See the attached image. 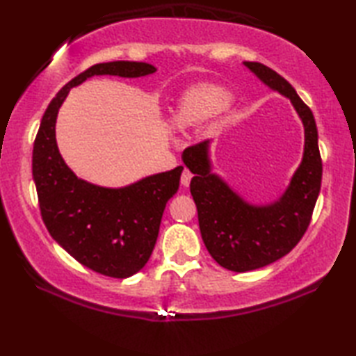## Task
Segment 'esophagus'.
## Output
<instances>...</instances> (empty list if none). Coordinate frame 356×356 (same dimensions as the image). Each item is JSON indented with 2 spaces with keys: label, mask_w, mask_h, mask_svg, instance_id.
Segmentation results:
<instances>
[{
  "label": "esophagus",
  "mask_w": 356,
  "mask_h": 356,
  "mask_svg": "<svg viewBox=\"0 0 356 356\" xmlns=\"http://www.w3.org/2000/svg\"><path fill=\"white\" fill-rule=\"evenodd\" d=\"M191 179H193V174H191V171L188 170V168H185V170H184V172H182V177H180V180H182V185H184V186H188V185H190Z\"/></svg>",
  "instance_id": "obj_1"
}]
</instances>
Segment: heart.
I'll return each instance as SVG.
<instances>
[{
  "instance_id": "heart-1",
  "label": "heart",
  "mask_w": 356,
  "mask_h": 356,
  "mask_svg": "<svg viewBox=\"0 0 356 356\" xmlns=\"http://www.w3.org/2000/svg\"><path fill=\"white\" fill-rule=\"evenodd\" d=\"M231 93L214 84L191 87L180 97L177 108L172 113V124L179 130L199 125L228 107Z\"/></svg>"
}]
</instances>
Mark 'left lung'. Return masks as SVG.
<instances>
[{
  "label": "left lung",
  "instance_id": "obj_1",
  "mask_svg": "<svg viewBox=\"0 0 356 356\" xmlns=\"http://www.w3.org/2000/svg\"><path fill=\"white\" fill-rule=\"evenodd\" d=\"M243 64L264 86L292 102L305 127V153L282 197L269 205H252L211 171V140L184 151L182 161L194 174L190 190L203 243L220 266L234 272L268 266L297 246L311 223L323 176L318 131L311 108L277 72L260 63Z\"/></svg>",
  "mask_w": 356,
  "mask_h": 356
}]
</instances>
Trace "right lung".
<instances>
[{
  "label": "right lung",
  "mask_w": 356,
  "mask_h": 356,
  "mask_svg": "<svg viewBox=\"0 0 356 356\" xmlns=\"http://www.w3.org/2000/svg\"><path fill=\"white\" fill-rule=\"evenodd\" d=\"M156 72L147 63L113 61L92 65L53 97L33 143L32 174L42 220L50 236L74 260L97 274L127 278L153 252L163 209L179 190L184 166L153 174L124 188L79 179L59 153L55 125L70 88L92 76L140 78Z\"/></svg>",
  "instance_id": "1"
}]
</instances>
